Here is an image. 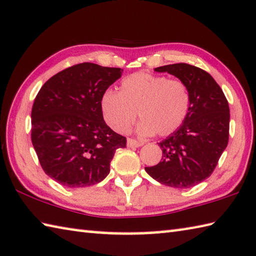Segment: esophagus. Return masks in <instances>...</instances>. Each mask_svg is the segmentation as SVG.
Segmentation results:
<instances>
[{
  "mask_svg": "<svg viewBox=\"0 0 256 256\" xmlns=\"http://www.w3.org/2000/svg\"><path fill=\"white\" fill-rule=\"evenodd\" d=\"M142 144L144 142H141V141H136L134 139H132V138H128V147L130 148H138V147H141Z\"/></svg>",
  "mask_w": 256,
  "mask_h": 256,
  "instance_id": "obj_1",
  "label": "esophagus"
}]
</instances>
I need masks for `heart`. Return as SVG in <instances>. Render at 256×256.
Instances as JSON below:
<instances>
[{"label":"heart","instance_id":"heart-1","mask_svg":"<svg viewBox=\"0 0 256 256\" xmlns=\"http://www.w3.org/2000/svg\"><path fill=\"white\" fill-rule=\"evenodd\" d=\"M190 107V93L184 82L139 72L122 80L120 92L107 90L101 96L104 120L114 131L124 133L136 118H142L138 132L165 136L184 123Z\"/></svg>","mask_w":256,"mask_h":256}]
</instances>
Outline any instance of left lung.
<instances>
[{"label": "left lung", "instance_id": "left-lung-1", "mask_svg": "<svg viewBox=\"0 0 256 256\" xmlns=\"http://www.w3.org/2000/svg\"><path fill=\"white\" fill-rule=\"evenodd\" d=\"M184 82L190 93L188 115L160 147L162 160L144 168L152 179L173 188H192L216 168L229 140L230 110L222 88L208 72L188 64L155 68Z\"/></svg>", "mask_w": 256, "mask_h": 256}]
</instances>
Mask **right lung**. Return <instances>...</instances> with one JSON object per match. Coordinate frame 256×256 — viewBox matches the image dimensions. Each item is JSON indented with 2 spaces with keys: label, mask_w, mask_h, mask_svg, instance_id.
Returning <instances> with one entry per match:
<instances>
[{
  "label": "right lung",
  "mask_w": 256,
  "mask_h": 256,
  "mask_svg": "<svg viewBox=\"0 0 256 256\" xmlns=\"http://www.w3.org/2000/svg\"><path fill=\"white\" fill-rule=\"evenodd\" d=\"M120 68L83 62L48 80L32 108V144L43 171L68 188L99 184L126 138L104 120L101 96Z\"/></svg>",
  "instance_id": "obj_1"
}]
</instances>
